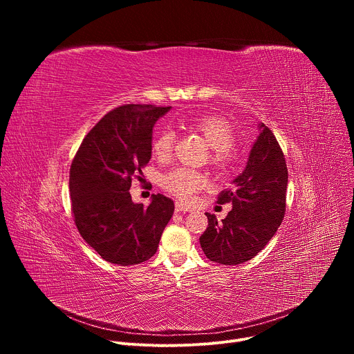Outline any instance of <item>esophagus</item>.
<instances>
[{
    "label": "esophagus",
    "mask_w": 354,
    "mask_h": 354,
    "mask_svg": "<svg viewBox=\"0 0 354 354\" xmlns=\"http://www.w3.org/2000/svg\"><path fill=\"white\" fill-rule=\"evenodd\" d=\"M175 212L176 213H185V212H189V207L182 205L180 201H176V203H175Z\"/></svg>",
    "instance_id": "esophagus-1"
}]
</instances>
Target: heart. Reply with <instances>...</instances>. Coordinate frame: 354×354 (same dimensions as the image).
Listing matches in <instances>:
<instances>
[{"label":"heart","instance_id":"heart-1","mask_svg":"<svg viewBox=\"0 0 354 354\" xmlns=\"http://www.w3.org/2000/svg\"><path fill=\"white\" fill-rule=\"evenodd\" d=\"M193 129L198 131L213 149L212 162L217 167H227L232 160V145L235 133L231 124L217 116H200L194 119ZM175 133L171 129L162 130L153 142L154 156L160 160H168L172 154ZM207 185V178L196 169L175 168L162 178V186L183 201H189L193 194Z\"/></svg>","mask_w":354,"mask_h":354}]
</instances>
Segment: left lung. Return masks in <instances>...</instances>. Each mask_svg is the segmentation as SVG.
<instances>
[{"instance_id":"obj_1","label":"left lung","mask_w":354,"mask_h":354,"mask_svg":"<svg viewBox=\"0 0 354 354\" xmlns=\"http://www.w3.org/2000/svg\"><path fill=\"white\" fill-rule=\"evenodd\" d=\"M258 130L243 171L217 201L231 203V212L220 223L206 213L209 227L200 245L212 262L239 265L257 257L283 221L288 182L286 160L272 130L263 123Z\"/></svg>"}]
</instances>
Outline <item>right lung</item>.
Returning <instances> with one entry per match:
<instances>
[{"label":"right lung","instance_id":"right-lung-1","mask_svg":"<svg viewBox=\"0 0 354 354\" xmlns=\"http://www.w3.org/2000/svg\"><path fill=\"white\" fill-rule=\"evenodd\" d=\"M172 108L124 105L109 112L86 134L70 171L75 225L100 258L131 266L157 252L175 205L153 194L148 207L131 200V178L142 175L153 153V129Z\"/></svg>","mask_w":354,"mask_h":354}]
</instances>
